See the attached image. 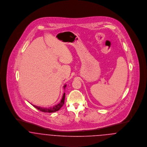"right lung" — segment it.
Instances as JSON below:
<instances>
[{
    "label": "right lung",
    "instance_id": "right-lung-1",
    "mask_svg": "<svg viewBox=\"0 0 147 147\" xmlns=\"http://www.w3.org/2000/svg\"><path fill=\"white\" fill-rule=\"evenodd\" d=\"M66 86V85H65L64 86V88L65 89ZM64 99H65V93H64L63 95V97L61 101V102L57 104V105H55L53 107H40V106H36V105H33L35 108H36L37 109L41 111L42 112H45V113H53V112H55V111H58L61 107L62 106L64 105Z\"/></svg>",
    "mask_w": 147,
    "mask_h": 147
}]
</instances>
